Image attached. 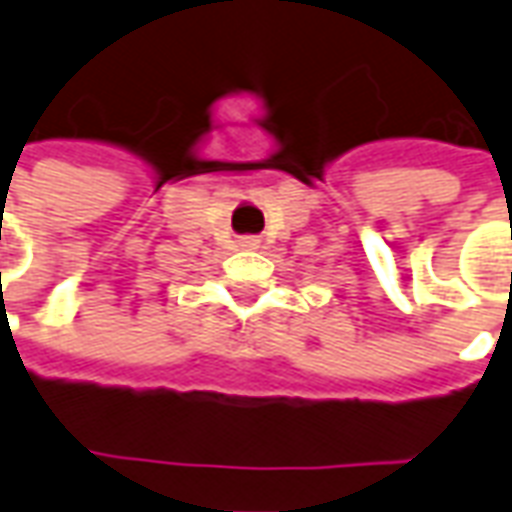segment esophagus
Returning a JSON list of instances; mask_svg holds the SVG:
<instances>
[{
  "label": "esophagus",
  "instance_id": "34e87169",
  "mask_svg": "<svg viewBox=\"0 0 512 512\" xmlns=\"http://www.w3.org/2000/svg\"><path fill=\"white\" fill-rule=\"evenodd\" d=\"M257 244H260V241L252 238V235H249V238H241V246H244V249H257Z\"/></svg>",
  "mask_w": 512,
  "mask_h": 512
}]
</instances>
